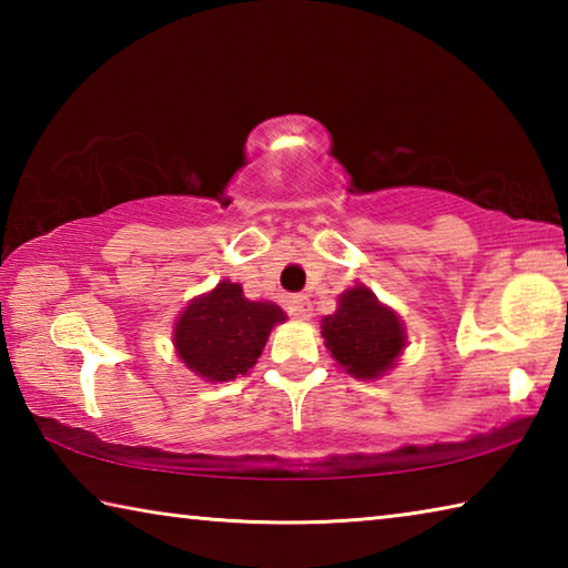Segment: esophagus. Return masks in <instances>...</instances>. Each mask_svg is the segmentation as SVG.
I'll list each match as a JSON object with an SVG mask.
<instances>
[{"instance_id": "obj_1", "label": "esophagus", "mask_w": 568, "mask_h": 568, "mask_svg": "<svg viewBox=\"0 0 568 568\" xmlns=\"http://www.w3.org/2000/svg\"><path fill=\"white\" fill-rule=\"evenodd\" d=\"M287 311H291V315H293V318H297V321H307L313 315L311 301H307L305 295H291V297H287Z\"/></svg>"}]
</instances>
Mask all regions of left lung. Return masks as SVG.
<instances>
[{
	"label": "left lung",
	"mask_w": 568,
	"mask_h": 568,
	"mask_svg": "<svg viewBox=\"0 0 568 568\" xmlns=\"http://www.w3.org/2000/svg\"><path fill=\"white\" fill-rule=\"evenodd\" d=\"M321 335L333 361L358 381H376L406 351V325L390 305L381 303L368 285L338 295V307L321 321Z\"/></svg>",
	"instance_id": "obj_1"
}]
</instances>
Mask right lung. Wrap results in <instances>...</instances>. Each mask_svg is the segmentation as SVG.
<instances>
[{
	"mask_svg": "<svg viewBox=\"0 0 568 568\" xmlns=\"http://www.w3.org/2000/svg\"><path fill=\"white\" fill-rule=\"evenodd\" d=\"M287 321L281 305L250 301L243 285L220 281L213 291L192 297L172 325L178 358L197 378L227 383L247 376L261 358L271 331Z\"/></svg>",
	"mask_w": 568,
	"mask_h": 568,
	"instance_id": "add662e5",
	"label": "right lung"
}]
</instances>
